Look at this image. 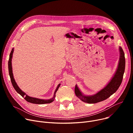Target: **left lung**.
Instances as JSON below:
<instances>
[{
	"mask_svg": "<svg viewBox=\"0 0 133 133\" xmlns=\"http://www.w3.org/2000/svg\"><path fill=\"white\" fill-rule=\"evenodd\" d=\"M119 51L120 56L116 71L112 79L105 87L93 95L87 96L83 95L81 92L77 85H75V95L81 101L88 103H95L102 101L113 94L119 88L123 79L125 64L124 53L121 47H119Z\"/></svg>",
	"mask_w": 133,
	"mask_h": 133,
	"instance_id": "8db88e82",
	"label": "left lung"
}]
</instances>
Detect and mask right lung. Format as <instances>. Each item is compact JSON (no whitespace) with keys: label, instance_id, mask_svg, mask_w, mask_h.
I'll return each instance as SVG.
<instances>
[{"label":"right lung","instance_id":"obj_1","mask_svg":"<svg viewBox=\"0 0 133 133\" xmlns=\"http://www.w3.org/2000/svg\"><path fill=\"white\" fill-rule=\"evenodd\" d=\"M13 51H14V48H12V50L11 52L10 55V58H9V75L10 76L11 78V81L12 82V86H13L14 88L15 89V90L17 91V92L18 93H19L21 96L22 97H24V99L27 101L29 102L32 103H35V104H45V103H50L52 102L55 97V94L56 92L58 90L59 87L60 86V83L58 85V86H57V88H56L54 93V96L52 97V99H48V100H43V99H38V98H36V97H32L31 96H29V95H27V94H26L25 93H24L23 91H22V90L20 89V88L18 87V86L17 85V83L14 79L13 77V73H12V55H13Z\"/></svg>","mask_w":133,"mask_h":133}]
</instances>
